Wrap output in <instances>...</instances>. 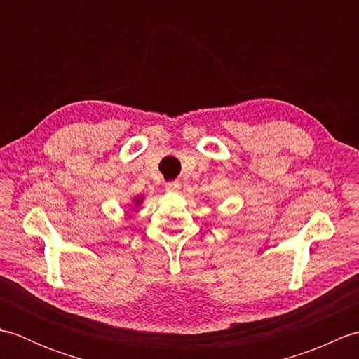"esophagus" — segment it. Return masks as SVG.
<instances>
[{"label": "esophagus", "instance_id": "34e87169", "mask_svg": "<svg viewBox=\"0 0 359 359\" xmlns=\"http://www.w3.org/2000/svg\"><path fill=\"white\" fill-rule=\"evenodd\" d=\"M165 189L168 193H179L180 191V184L179 182H168L165 185Z\"/></svg>", "mask_w": 359, "mask_h": 359}]
</instances>
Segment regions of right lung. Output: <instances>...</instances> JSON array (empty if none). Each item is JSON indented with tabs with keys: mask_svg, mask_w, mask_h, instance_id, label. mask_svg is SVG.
<instances>
[{
	"mask_svg": "<svg viewBox=\"0 0 359 359\" xmlns=\"http://www.w3.org/2000/svg\"><path fill=\"white\" fill-rule=\"evenodd\" d=\"M143 202V197L142 196H137V197H134L133 199V203H134V208H137L139 207V205Z\"/></svg>",
	"mask_w": 359,
	"mask_h": 359,
	"instance_id": "add662e5",
	"label": "right lung"
}]
</instances>
